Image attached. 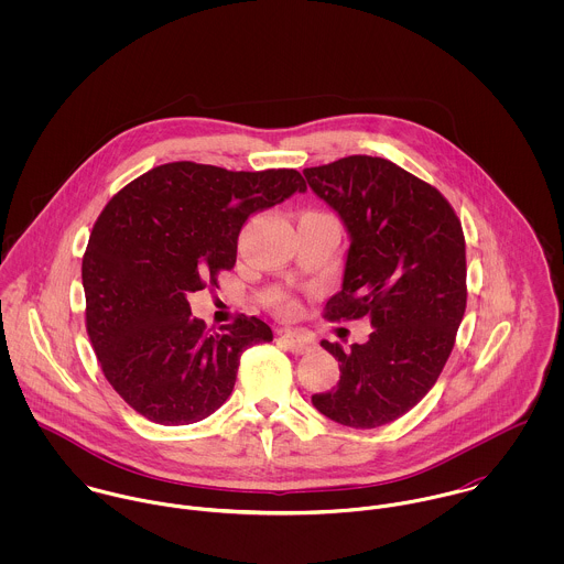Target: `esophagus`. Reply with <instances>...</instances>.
Masks as SVG:
<instances>
[{"mask_svg":"<svg viewBox=\"0 0 564 564\" xmlns=\"http://www.w3.org/2000/svg\"><path fill=\"white\" fill-rule=\"evenodd\" d=\"M280 340L286 345L293 354H306L311 349V340L297 332H280Z\"/></svg>","mask_w":564,"mask_h":564,"instance_id":"34e87169","label":"esophagus"}]
</instances>
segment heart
<instances>
[{
  "label": "heart",
  "instance_id": "1",
  "mask_svg": "<svg viewBox=\"0 0 564 564\" xmlns=\"http://www.w3.org/2000/svg\"><path fill=\"white\" fill-rule=\"evenodd\" d=\"M278 308L282 313H291L295 308V302L289 297V295H278Z\"/></svg>",
  "mask_w": 564,
  "mask_h": 564
}]
</instances>
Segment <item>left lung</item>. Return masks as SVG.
I'll list each match as a JSON object with an SVG mask.
<instances>
[{
  "label": "left lung",
  "instance_id": "1",
  "mask_svg": "<svg viewBox=\"0 0 564 564\" xmlns=\"http://www.w3.org/2000/svg\"><path fill=\"white\" fill-rule=\"evenodd\" d=\"M304 175L351 239L323 317L373 325L349 349L322 340L340 380L313 403L340 425L380 427L427 395L454 349L467 308L463 226L438 188L387 159L347 156Z\"/></svg>",
  "mask_w": 564,
  "mask_h": 564
}]
</instances>
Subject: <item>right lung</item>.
<instances>
[{"label":"right lung","mask_w":564,"mask_h":564,"mask_svg":"<svg viewBox=\"0 0 564 564\" xmlns=\"http://www.w3.org/2000/svg\"><path fill=\"white\" fill-rule=\"evenodd\" d=\"M295 191H306L295 169L180 161L139 175L106 204L82 258L86 332L106 380L139 414L161 425L206 419L230 398L242 351L273 338L247 315L210 332L186 295L219 289L242 224Z\"/></svg>","instance_id":"right-lung-1"}]
</instances>
